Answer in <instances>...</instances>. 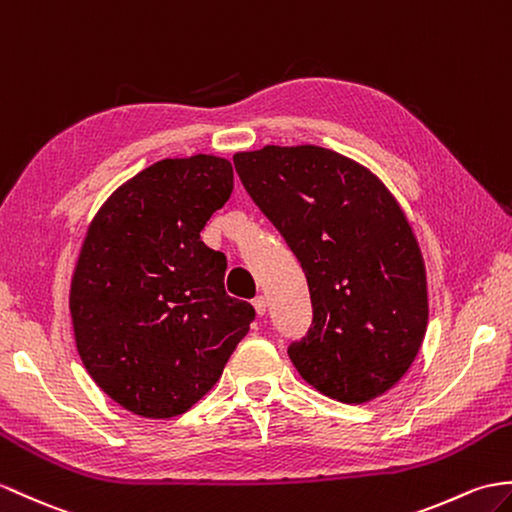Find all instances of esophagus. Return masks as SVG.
<instances>
[{
    "label": "esophagus",
    "instance_id": "esophagus-1",
    "mask_svg": "<svg viewBox=\"0 0 512 512\" xmlns=\"http://www.w3.org/2000/svg\"><path fill=\"white\" fill-rule=\"evenodd\" d=\"M253 307H255L257 316H264L266 314V299H264V296H255Z\"/></svg>",
    "mask_w": 512,
    "mask_h": 512
}]
</instances>
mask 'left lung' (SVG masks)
I'll list each match as a JSON object with an SVG mask.
<instances>
[{"label": "left lung", "instance_id": "1", "mask_svg": "<svg viewBox=\"0 0 512 512\" xmlns=\"http://www.w3.org/2000/svg\"><path fill=\"white\" fill-rule=\"evenodd\" d=\"M248 196L301 261L312 325L288 355L307 384L342 403L395 386L427 329L417 237L364 165L318 146L237 152Z\"/></svg>", "mask_w": 512, "mask_h": 512}]
</instances>
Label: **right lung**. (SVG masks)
<instances>
[{"instance_id": "obj_1", "label": "right lung", "mask_w": 512, "mask_h": 512, "mask_svg": "<svg viewBox=\"0 0 512 512\" xmlns=\"http://www.w3.org/2000/svg\"><path fill=\"white\" fill-rule=\"evenodd\" d=\"M231 189L227 159H163L87 231L69 294L76 347L93 382L139 417L192 408L255 320L251 303L224 292L227 257L200 240Z\"/></svg>"}]
</instances>
